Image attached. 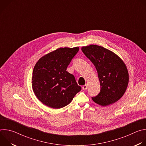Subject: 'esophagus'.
Masks as SVG:
<instances>
[{
    "mask_svg": "<svg viewBox=\"0 0 146 146\" xmlns=\"http://www.w3.org/2000/svg\"><path fill=\"white\" fill-rule=\"evenodd\" d=\"M82 90H84V91H86V90L88 89V86H87V85H84V86H83L82 87Z\"/></svg>",
    "mask_w": 146,
    "mask_h": 146,
    "instance_id": "34e87169",
    "label": "esophagus"
}]
</instances>
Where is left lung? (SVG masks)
Returning a JSON list of instances; mask_svg holds the SVG:
<instances>
[{"mask_svg": "<svg viewBox=\"0 0 146 146\" xmlns=\"http://www.w3.org/2000/svg\"><path fill=\"white\" fill-rule=\"evenodd\" d=\"M81 50L94 65L100 83L94 102L106 106L118 101L126 91L129 74L125 64L113 52L97 45L82 47Z\"/></svg>", "mask_w": 146, "mask_h": 146, "instance_id": "1", "label": "left lung"}]
</instances>
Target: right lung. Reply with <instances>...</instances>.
I'll return each instance as SVG.
<instances>
[{
    "instance_id": "obj_1",
    "label": "right lung",
    "mask_w": 146,
    "mask_h": 146,
    "mask_svg": "<svg viewBox=\"0 0 146 146\" xmlns=\"http://www.w3.org/2000/svg\"><path fill=\"white\" fill-rule=\"evenodd\" d=\"M78 50V47L59 48L41 57L36 64L32 89L45 105L53 109L64 108L81 91L74 76L66 71Z\"/></svg>"
}]
</instances>
